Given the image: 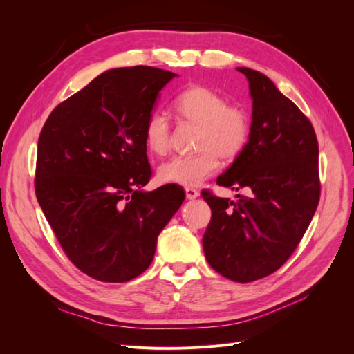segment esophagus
<instances>
[{"instance_id": "obj_1", "label": "esophagus", "mask_w": 354, "mask_h": 354, "mask_svg": "<svg viewBox=\"0 0 354 354\" xmlns=\"http://www.w3.org/2000/svg\"><path fill=\"white\" fill-rule=\"evenodd\" d=\"M185 192H186V198L190 199V201L192 199H196L199 196V192L196 189H194V187H186Z\"/></svg>"}]
</instances>
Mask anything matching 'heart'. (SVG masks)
<instances>
[{
    "label": "heart",
    "instance_id": "1",
    "mask_svg": "<svg viewBox=\"0 0 354 354\" xmlns=\"http://www.w3.org/2000/svg\"><path fill=\"white\" fill-rule=\"evenodd\" d=\"M178 118L199 125L196 147L201 151L192 156H176L158 169L162 183L183 187L199 186L218 169L221 159H234L246 146L250 137V116L241 106L227 104L217 91L203 85H192L181 91L173 102ZM147 151L162 156L169 151L168 118L155 112L145 125Z\"/></svg>",
    "mask_w": 354,
    "mask_h": 354
}]
</instances>
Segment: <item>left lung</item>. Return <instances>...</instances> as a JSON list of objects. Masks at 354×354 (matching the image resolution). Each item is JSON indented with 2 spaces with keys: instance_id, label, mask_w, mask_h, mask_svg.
<instances>
[{
  "instance_id": "obj_1",
  "label": "left lung",
  "mask_w": 354,
  "mask_h": 354,
  "mask_svg": "<svg viewBox=\"0 0 354 354\" xmlns=\"http://www.w3.org/2000/svg\"><path fill=\"white\" fill-rule=\"evenodd\" d=\"M250 84L252 122L248 143L217 178L233 202L202 194L212 217L202 238L214 270L234 282H254L291 257L312 221L320 196L319 146L308 118L250 68H238Z\"/></svg>"
}]
</instances>
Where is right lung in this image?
<instances>
[{"mask_svg":"<svg viewBox=\"0 0 354 354\" xmlns=\"http://www.w3.org/2000/svg\"><path fill=\"white\" fill-rule=\"evenodd\" d=\"M177 73L116 68L60 103L38 138L35 194L63 251L93 279L131 281L151 266L159 233L185 201L152 192L145 125Z\"/></svg>","mask_w":354,"mask_h":354,"instance_id":"1","label":"right lung"}]
</instances>
